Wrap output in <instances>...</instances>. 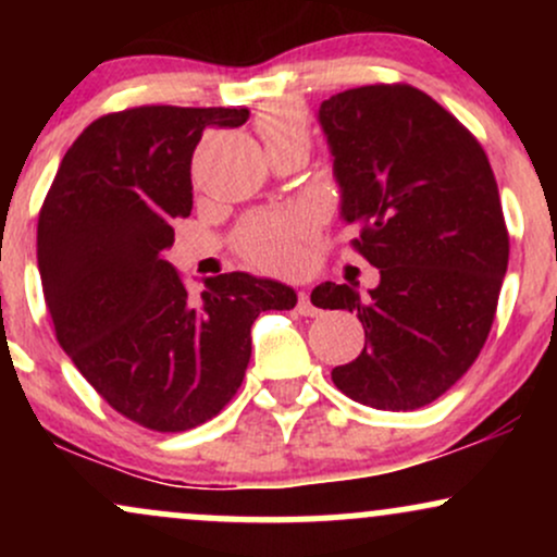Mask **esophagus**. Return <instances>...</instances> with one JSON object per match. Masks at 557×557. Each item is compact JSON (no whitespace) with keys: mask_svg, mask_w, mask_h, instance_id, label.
I'll return each mask as SVG.
<instances>
[{"mask_svg":"<svg viewBox=\"0 0 557 557\" xmlns=\"http://www.w3.org/2000/svg\"><path fill=\"white\" fill-rule=\"evenodd\" d=\"M296 309H298V314H304V317H314L317 311H319L317 306L311 304V296L306 290L298 293V306H296Z\"/></svg>","mask_w":557,"mask_h":557,"instance_id":"34e87169","label":"esophagus"}]
</instances>
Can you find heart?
Instances as JSON below:
<instances>
[{"label": "heart", "mask_w": 557, "mask_h": 557, "mask_svg": "<svg viewBox=\"0 0 557 557\" xmlns=\"http://www.w3.org/2000/svg\"><path fill=\"white\" fill-rule=\"evenodd\" d=\"M257 131L267 149L274 144H285V140L309 144V125H306L304 112L296 104H285V101L267 107L259 114ZM309 235L311 225L306 216L287 212H259L248 216L235 230L233 243L235 251L259 270L293 272L304 264Z\"/></svg>", "instance_id": "1"}]
</instances>
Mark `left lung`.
<instances>
[{
	"label": "left lung",
	"instance_id": "8db88e82",
	"mask_svg": "<svg viewBox=\"0 0 557 557\" xmlns=\"http://www.w3.org/2000/svg\"><path fill=\"white\" fill-rule=\"evenodd\" d=\"M319 123L335 157L350 240L380 270L354 285L314 287L319 309L356 311L361 356L332 369L348 398L413 411L447 393L476 361L495 322L510 238L490 159L474 133L408 83L330 96Z\"/></svg>",
	"mask_w": 557,
	"mask_h": 557
}]
</instances>
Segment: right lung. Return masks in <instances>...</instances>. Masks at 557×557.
Instances as JSON below:
<instances>
[{
	"label": "right lung",
	"mask_w": 557,
	"mask_h": 557,
	"mask_svg": "<svg viewBox=\"0 0 557 557\" xmlns=\"http://www.w3.org/2000/svg\"><path fill=\"white\" fill-rule=\"evenodd\" d=\"M246 107L146 104L94 120L62 157L38 212L36 257L54 335L117 413L185 432L233 400L261 311H290L293 287L246 272L201 296L164 261L172 222L194 209L190 159L209 127Z\"/></svg>",
	"instance_id": "1"
}]
</instances>
